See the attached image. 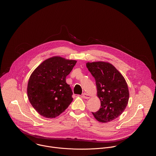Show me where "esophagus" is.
<instances>
[{
    "label": "esophagus",
    "mask_w": 156,
    "mask_h": 156,
    "mask_svg": "<svg viewBox=\"0 0 156 156\" xmlns=\"http://www.w3.org/2000/svg\"><path fill=\"white\" fill-rule=\"evenodd\" d=\"M82 97L84 99H89L90 98V95H88L87 93H83L82 95Z\"/></svg>",
    "instance_id": "34e87169"
}]
</instances>
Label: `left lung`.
Instances as JSON below:
<instances>
[{
	"label": "left lung",
	"mask_w": 156,
	"mask_h": 156,
	"mask_svg": "<svg viewBox=\"0 0 156 156\" xmlns=\"http://www.w3.org/2000/svg\"><path fill=\"white\" fill-rule=\"evenodd\" d=\"M86 66L95 79L97 97L101 101L99 110L92 112L94 118L101 123L118 118L126 109L129 99L125 78L108 62H88Z\"/></svg>",
	"instance_id": "8db88e82"
}]
</instances>
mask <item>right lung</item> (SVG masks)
I'll use <instances>...</instances> for the list:
<instances>
[{
    "instance_id": "add662e5",
    "label": "right lung",
    "mask_w": 156,
    "mask_h": 156,
    "mask_svg": "<svg viewBox=\"0 0 156 156\" xmlns=\"http://www.w3.org/2000/svg\"><path fill=\"white\" fill-rule=\"evenodd\" d=\"M76 60L54 56L42 62L30 75L27 92L32 106L42 116L55 118L72 102L73 92L66 76Z\"/></svg>"
}]
</instances>
